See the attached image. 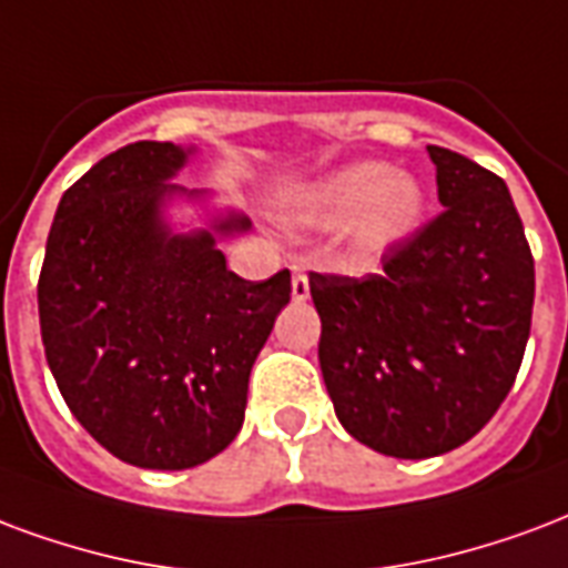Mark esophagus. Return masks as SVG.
<instances>
[{
    "instance_id": "1",
    "label": "esophagus",
    "mask_w": 568,
    "mask_h": 568,
    "mask_svg": "<svg viewBox=\"0 0 568 568\" xmlns=\"http://www.w3.org/2000/svg\"><path fill=\"white\" fill-rule=\"evenodd\" d=\"M292 297L295 301H306L310 297V280L301 267H292Z\"/></svg>"
}]
</instances>
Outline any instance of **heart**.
I'll return each mask as SVG.
<instances>
[{
	"instance_id": "obj_1",
	"label": "heart",
	"mask_w": 568,
	"mask_h": 568,
	"mask_svg": "<svg viewBox=\"0 0 568 568\" xmlns=\"http://www.w3.org/2000/svg\"><path fill=\"white\" fill-rule=\"evenodd\" d=\"M301 210L306 222L325 229L346 225L352 262L373 264L422 222L424 192L413 178L390 174L388 165L358 162L310 189Z\"/></svg>"
}]
</instances>
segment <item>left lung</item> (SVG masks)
Listing matches in <instances>:
<instances>
[{"instance_id": "obj_1", "label": "left lung", "mask_w": 568, "mask_h": 568, "mask_svg": "<svg viewBox=\"0 0 568 568\" xmlns=\"http://www.w3.org/2000/svg\"><path fill=\"white\" fill-rule=\"evenodd\" d=\"M443 210L367 276L310 273L318 364L339 424L373 452L422 460L469 443L515 385L536 267L503 178L427 146Z\"/></svg>"}]
</instances>
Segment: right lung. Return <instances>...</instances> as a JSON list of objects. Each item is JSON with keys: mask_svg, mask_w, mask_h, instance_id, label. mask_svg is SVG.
Masks as SVG:
<instances>
[{"mask_svg": "<svg viewBox=\"0 0 568 568\" xmlns=\"http://www.w3.org/2000/svg\"><path fill=\"white\" fill-rule=\"evenodd\" d=\"M192 150L138 141L65 189L38 276L50 373L87 434L144 469H189L241 434L250 369L292 301V273L250 283L225 267L216 234H171L165 183Z\"/></svg>", "mask_w": 568, "mask_h": 568, "instance_id": "obj_1", "label": "right lung"}]
</instances>
